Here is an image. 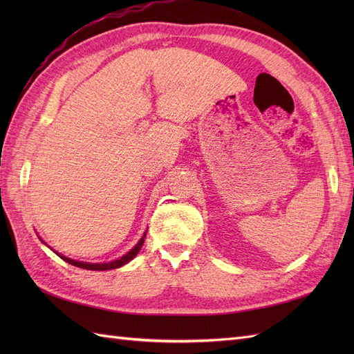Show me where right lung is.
Listing matches in <instances>:
<instances>
[{
	"label": "right lung",
	"mask_w": 354,
	"mask_h": 354,
	"mask_svg": "<svg viewBox=\"0 0 354 354\" xmlns=\"http://www.w3.org/2000/svg\"><path fill=\"white\" fill-rule=\"evenodd\" d=\"M143 242H145V234H143V238H142L140 241H138V243L134 246V248H133L130 252H127L124 257H121L120 260H115V261H111V263H103V264L75 261V260L68 259V257H63L62 254H57V252H56V254L60 257L62 260H65L66 263H69V264H72V266H75V267H81V269H87V270H111V269H118V267H121V266L127 264L130 260H133L134 257L137 255V252L140 251Z\"/></svg>",
	"instance_id": "obj_1"
}]
</instances>
